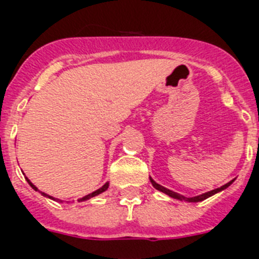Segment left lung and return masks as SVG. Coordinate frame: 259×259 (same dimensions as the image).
Returning <instances> with one entry per match:
<instances>
[{
    "instance_id": "obj_1",
    "label": "left lung",
    "mask_w": 259,
    "mask_h": 259,
    "mask_svg": "<svg viewBox=\"0 0 259 259\" xmlns=\"http://www.w3.org/2000/svg\"><path fill=\"white\" fill-rule=\"evenodd\" d=\"M150 181H151V184H152V185H154V188L157 189V190H160V192L165 193V194H168V195H169V197L175 198V199H180V201H186V202H201V201H203V199H206V198L211 197V195L217 194V193H219V192H222V190H224V189L228 188V186L233 183V180H232V181H229V183L226 184V185L220 186V188H218V189H213V190H211V192L204 193V194H201V195H197V197L186 198V197H184V195L177 194V193L172 192V190H169V189H165V188H164V186L159 185V184L155 183V181L152 179H150Z\"/></svg>"
}]
</instances>
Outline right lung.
I'll return each instance as SVG.
<instances>
[{
    "mask_svg": "<svg viewBox=\"0 0 259 259\" xmlns=\"http://www.w3.org/2000/svg\"><path fill=\"white\" fill-rule=\"evenodd\" d=\"M27 181H28V184H30V185L32 186V189H35V190H37V188H36V186L33 185V184H31V183H30V180H27ZM108 186H109V184H108V183H107V184H104V185H103L102 188L98 189V190H95V192L91 193V194H89V195H86V197L80 198L79 201H80V202H82V201H87V199H90V198L95 197V195H98V194H100V193L105 192V190H107V189H108ZM40 193H41V192H40ZM41 194H42V195H46V197H49V195H47L46 193H41ZM49 198H52V197H49ZM52 199H55V198H52Z\"/></svg>",
    "mask_w": 259,
    "mask_h": 259,
    "instance_id": "add662e5",
    "label": "right lung"
}]
</instances>
